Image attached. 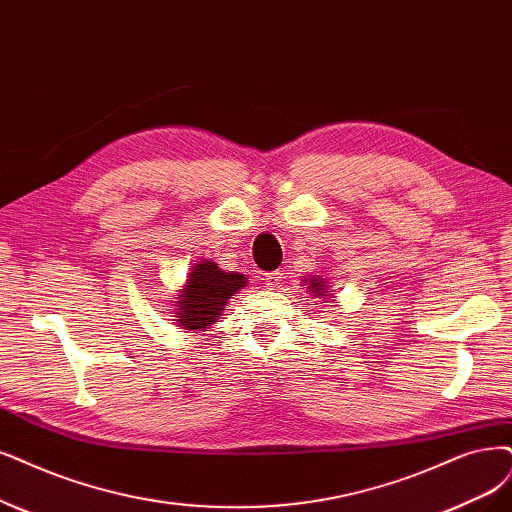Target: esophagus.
<instances>
[{
	"instance_id": "esophagus-1",
	"label": "esophagus",
	"mask_w": 512,
	"mask_h": 512,
	"mask_svg": "<svg viewBox=\"0 0 512 512\" xmlns=\"http://www.w3.org/2000/svg\"><path fill=\"white\" fill-rule=\"evenodd\" d=\"M282 278H285V274H282L280 270H276V272H270V274H266V285L270 287V289H280L282 287Z\"/></svg>"
}]
</instances>
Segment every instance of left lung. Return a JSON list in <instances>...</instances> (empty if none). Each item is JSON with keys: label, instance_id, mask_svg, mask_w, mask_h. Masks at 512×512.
I'll list each match as a JSON object with an SVG mask.
<instances>
[{"label": "left lung", "instance_id": "1", "mask_svg": "<svg viewBox=\"0 0 512 512\" xmlns=\"http://www.w3.org/2000/svg\"><path fill=\"white\" fill-rule=\"evenodd\" d=\"M306 289H310L312 293H316V295H325V293H329V291H325V280L323 278H310V285L306 287Z\"/></svg>", "mask_w": 512, "mask_h": 512}]
</instances>
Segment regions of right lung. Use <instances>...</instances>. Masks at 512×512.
I'll return each instance as SVG.
<instances>
[{"label": "right lung", "mask_w": 512, "mask_h": 512, "mask_svg": "<svg viewBox=\"0 0 512 512\" xmlns=\"http://www.w3.org/2000/svg\"><path fill=\"white\" fill-rule=\"evenodd\" d=\"M246 285V278L236 272H223L217 263H196L187 276V285L179 295L177 320L187 331H202L217 323L227 299Z\"/></svg>", "instance_id": "obj_1"}]
</instances>
